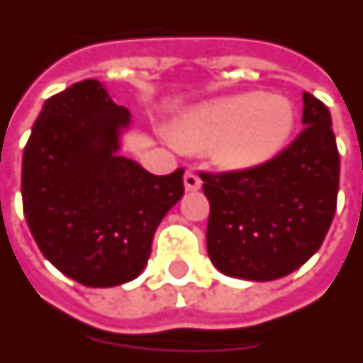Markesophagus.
<instances>
[{"instance_id":"obj_1","label":"esophagus","mask_w":363,"mask_h":363,"mask_svg":"<svg viewBox=\"0 0 363 363\" xmlns=\"http://www.w3.org/2000/svg\"><path fill=\"white\" fill-rule=\"evenodd\" d=\"M201 178L195 174V172L191 170H187L185 172V176H184V185H185V189L187 191H197V189H201Z\"/></svg>"}]
</instances>
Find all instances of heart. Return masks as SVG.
<instances>
[{"label": "heart", "instance_id": "obj_1", "mask_svg": "<svg viewBox=\"0 0 363 363\" xmlns=\"http://www.w3.org/2000/svg\"><path fill=\"white\" fill-rule=\"evenodd\" d=\"M294 123L296 112L288 98L243 92L185 113L176 125V141L189 149H211L214 160L226 168L247 170L286 147Z\"/></svg>", "mask_w": 363, "mask_h": 363}]
</instances>
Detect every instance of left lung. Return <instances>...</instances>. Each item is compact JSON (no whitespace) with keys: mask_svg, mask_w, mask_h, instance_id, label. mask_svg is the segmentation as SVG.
<instances>
[{"mask_svg":"<svg viewBox=\"0 0 363 363\" xmlns=\"http://www.w3.org/2000/svg\"><path fill=\"white\" fill-rule=\"evenodd\" d=\"M303 131L269 162L201 172L211 203L207 251L228 277L277 280L300 269L337 211L340 158L329 108L303 92Z\"/></svg>","mask_w":363,"mask_h":363,"instance_id":"obj_1","label":"left lung"}]
</instances>
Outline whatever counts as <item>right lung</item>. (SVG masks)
Wrapping results in <instances>:
<instances>
[{
	"label": "right lung",
	"instance_id": "right-lung-1",
	"mask_svg": "<svg viewBox=\"0 0 363 363\" xmlns=\"http://www.w3.org/2000/svg\"><path fill=\"white\" fill-rule=\"evenodd\" d=\"M129 110L86 79L44 102L23 155V211L52 265L84 286L139 277L184 170L155 176L118 155Z\"/></svg>",
	"mask_w": 363,
	"mask_h": 363
}]
</instances>
